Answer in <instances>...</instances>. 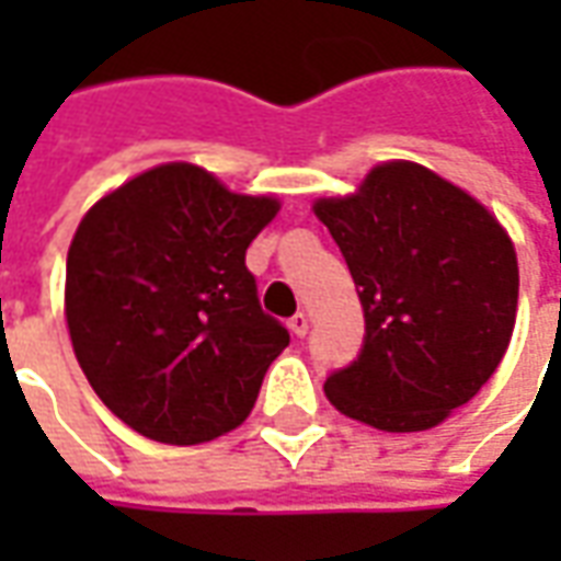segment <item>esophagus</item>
Wrapping results in <instances>:
<instances>
[{
	"label": "esophagus",
	"instance_id": "1",
	"mask_svg": "<svg viewBox=\"0 0 561 561\" xmlns=\"http://www.w3.org/2000/svg\"><path fill=\"white\" fill-rule=\"evenodd\" d=\"M309 324H312V318L306 316V312H297V316L291 318V324H288V328H291L294 336H300V340H304L306 333H309Z\"/></svg>",
	"mask_w": 561,
	"mask_h": 561
}]
</instances>
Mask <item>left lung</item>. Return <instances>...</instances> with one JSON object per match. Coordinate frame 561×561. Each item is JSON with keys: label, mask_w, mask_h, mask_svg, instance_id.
<instances>
[{"label": "left lung", "mask_w": 561, "mask_h": 561, "mask_svg": "<svg viewBox=\"0 0 561 561\" xmlns=\"http://www.w3.org/2000/svg\"><path fill=\"white\" fill-rule=\"evenodd\" d=\"M316 216L364 306V352L328 378L330 405L381 433L450 417L502 364L517 321L511 237L466 188L417 161H381Z\"/></svg>", "instance_id": "8db88e82"}]
</instances>
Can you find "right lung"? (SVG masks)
<instances>
[{
    "mask_svg": "<svg viewBox=\"0 0 561 561\" xmlns=\"http://www.w3.org/2000/svg\"><path fill=\"white\" fill-rule=\"evenodd\" d=\"M279 197L168 161L99 197L68 245L66 324L83 376L135 433L201 445L249 417L288 330L261 312L245 249Z\"/></svg>",
    "mask_w": 561,
    "mask_h": 561,
    "instance_id": "1",
    "label": "right lung"
}]
</instances>
